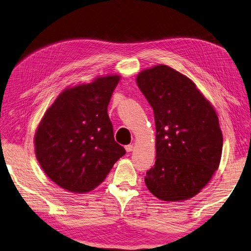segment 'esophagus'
<instances>
[{
	"label": "esophagus",
	"mask_w": 251,
	"mask_h": 251,
	"mask_svg": "<svg viewBox=\"0 0 251 251\" xmlns=\"http://www.w3.org/2000/svg\"><path fill=\"white\" fill-rule=\"evenodd\" d=\"M126 152H132V151H133V145H126Z\"/></svg>",
	"instance_id": "obj_1"
}]
</instances>
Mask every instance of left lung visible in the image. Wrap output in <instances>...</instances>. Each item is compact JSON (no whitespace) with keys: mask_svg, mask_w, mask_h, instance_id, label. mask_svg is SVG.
Instances as JSON below:
<instances>
[{"mask_svg":"<svg viewBox=\"0 0 251 251\" xmlns=\"http://www.w3.org/2000/svg\"><path fill=\"white\" fill-rule=\"evenodd\" d=\"M136 84L156 126V160L146 187L164 201L190 199L220 166L223 134L216 111L190 78L167 65L142 71Z\"/></svg>","mask_w":251,"mask_h":251,"instance_id":"obj_1","label":"left lung"}]
</instances>
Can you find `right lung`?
<instances>
[{
    "label": "right lung",
    "mask_w": 251,
    "mask_h": 251,
    "mask_svg": "<svg viewBox=\"0 0 251 251\" xmlns=\"http://www.w3.org/2000/svg\"><path fill=\"white\" fill-rule=\"evenodd\" d=\"M119 81V75H107L65 88L37 127L38 162L65 190L82 193L95 189L126 154L113 138L107 112Z\"/></svg>",
    "instance_id": "1"
}]
</instances>
